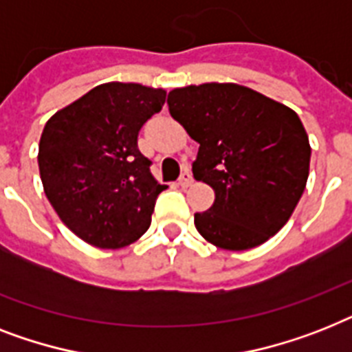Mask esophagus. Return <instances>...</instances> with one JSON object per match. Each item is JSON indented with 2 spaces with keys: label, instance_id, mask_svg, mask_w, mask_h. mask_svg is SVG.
<instances>
[{
  "label": "esophagus",
  "instance_id": "obj_1",
  "mask_svg": "<svg viewBox=\"0 0 352 352\" xmlns=\"http://www.w3.org/2000/svg\"><path fill=\"white\" fill-rule=\"evenodd\" d=\"M191 184H193V177H191L190 171H182L181 177H179V186L181 188H188Z\"/></svg>",
  "mask_w": 352,
  "mask_h": 352
}]
</instances>
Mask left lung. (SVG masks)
<instances>
[{
	"mask_svg": "<svg viewBox=\"0 0 352 352\" xmlns=\"http://www.w3.org/2000/svg\"><path fill=\"white\" fill-rule=\"evenodd\" d=\"M171 117L199 142L193 177L215 191L195 228L221 250L244 251L276 235L309 175L311 146L295 110L235 82L168 94Z\"/></svg>",
	"mask_w": 352,
	"mask_h": 352,
	"instance_id": "1",
	"label": "left lung"
}]
</instances>
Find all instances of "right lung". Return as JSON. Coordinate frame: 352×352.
Segmentation results:
<instances>
[{"label": "right lung", "mask_w": 352, "mask_h": 352, "mask_svg": "<svg viewBox=\"0 0 352 352\" xmlns=\"http://www.w3.org/2000/svg\"><path fill=\"white\" fill-rule=\"evenodd\" d=\"M164 101V88L102 82L57 110L43 128L37 164L45 195L87 244L119 250L150 228L166 186L151 175L137 137Z\"/></svg>", "instance_id": "1"}]
</instances>
